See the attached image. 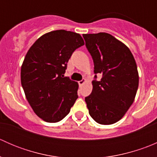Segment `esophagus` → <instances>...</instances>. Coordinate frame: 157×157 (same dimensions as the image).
<instances>
[{
	"mask_svg": "<svg viewBox=\"0 0 157 157\" xmlns=\"http://www.w3.org/2000/svg\"><path fill=\"white\" fill-rule=\"evenodd\" d=\"M86 80H85V79H83V80H80V81L78 82V83H79V85H80V86H82V85L84 84V83H86Z\"/></svg>",
	"mask_w": 157,
	"mask_h": 157,
	"instance_id": "esophagus-1",
	"label": "esophagus"
}]
</instances>
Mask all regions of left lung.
Segmentation results:
<instances>
[{
	"label": "left lung",
	"mask_w": 157,
	"mask_h": 157,
	"mask_svg": "<svg viewBox=\"0 0 157 157\" xmlns=\"http://www.w3.org/2000/svg\"><path fill=\"white\" fill-rule=\"evenodd\" d=\"M86 48L93 58V90L85 98L90 116L101 124L119 121L134 102L139 84L137 64L130 49L106 33L83 34ZM96 78V75H95Z\"/></svg>",
	"instance_id": "left-lung-1"
}]
</instances>
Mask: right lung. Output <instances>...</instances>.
I'll return each mask as SVG.
<instances>
[{"label": "right lung", "mask_w": 157, "mask_h": 157, "mask_svg": "<svg viewBox=\"0 0 157 157\" xmlns=\"http://www.w3.org/2000/svg\"><path fill=\"white\" fill-rule=\"evenodd\" d=\"M83 45L78 33L55 30L42 35L26 53L21 84L30 106L43 121L62 120L78 98V83L64 74L73 52Z\"/></svg>", "instance_id": "add662e5"}]
</instances>
